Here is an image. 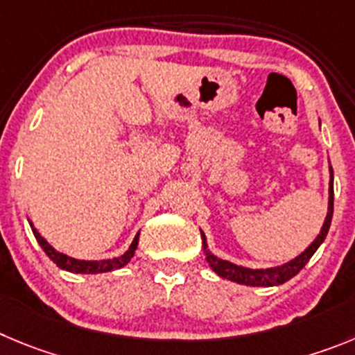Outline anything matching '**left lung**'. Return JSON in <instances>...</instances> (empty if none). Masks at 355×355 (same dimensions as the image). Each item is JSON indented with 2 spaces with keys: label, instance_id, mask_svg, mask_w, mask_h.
<instances>
[{
  "label": "left lung",
  "instance_id": "8db88e82",
  "mask_svg": "<svg viewBox=\"0 0 355 355\" xmlns=\"http://www.w3.org/2000/svg\"><path fill=\"white\" fill-rule=\"evenodd\" d=\"M331 180H329V205H327V215L326 220L322 224V230L317 234L315 240L308 245V248L304 252H301L300 256L291 259L289 263L282 264V266L275 268H266V270H252V268H243L238 266V264L230 263V261H224L220 257L214 256V254L208 250L207 245V236L201 231V240H203V252L207 256L208 264H210L211 270L218 275V277L227 278L231 282L243 284V286H252V287H271V286H280V284L287 282L293 277H296L301 270L304 268V264L310 261V257L315 254L317 248L320 247V243L324 241V238L327 236V231L331 226V218H333V168L329 166Z\"/></svg>",
  "mask_w": 355,
  "mask_h": 355
}]
</instances>
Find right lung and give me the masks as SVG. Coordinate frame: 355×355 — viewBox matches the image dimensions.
I'll return each instance as SVG.
<instances>
[{
    "label": "right lung",
    "mask_w": 355,
    "mask_h": 355,
    "mask_svg": "<svg viewBox=\"0 0 355 355\" xmlns=\"http://www.w3.org/2000/svg\"><path fill=\"white\" fill-rule=\"evenodd\" d=\"M29 224H31L33 234H35L40 247L43 248V252L47 254V256L51 257V259L54 261L61 270L71 271V273H107V271H114V270H119V268L125 266V264L131 261V257L135 256V250H137L138 247V236H140V233H137L132 243L129 245V248L122 254V256L114 257V259H103V261H82V259H75V257L66 256V254L62 252H58V250H55L52 245H49V241L35 230L33 223Z\"/></svg>",
    "instance_id": "right-lung-1"
}]
</instances>
